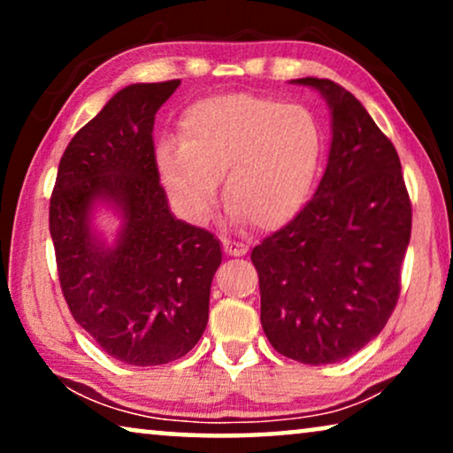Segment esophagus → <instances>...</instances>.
<instances>
[{"label": "esophagus", "mask_w": 453, "mask_h": 453, "mask_svg": "<svg viewBox=\"0 0 453 453\" xmlns=\"http://www.w3.org/2000/svg\"><path fill=\"white\" fill-rule=\"evenodd\" d=\"M222 250H225L226 256L241 257L247 253V245L237 243V241H231V239H222Z\"/></svg>", "instance_id": "34e87169"}]
</instances>
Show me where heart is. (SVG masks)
<instances>
[{"mask_svg": "<svg viewBox=\"0 0 453 453\" xmlns=\"http://www.w3.org/2000/svg\"><path fill=\"white\" fill-rule=\"evenodd\" d=\"M324 158L311 109L256 95L202 98L183 111L179 140H163L157 166L179 214L202 225L219 179L234 220L262 231L288 225L305 206Z\"/></svg>", "mask_w": 453, "mask_h": 453, "instance_id": "1", "label": "heart"}]
</instances>
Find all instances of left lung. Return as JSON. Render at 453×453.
Returning a JSON list of instances; mask_svg holds the SVG:
<instances>
[{"mask_svg":"<svg viewBox=\"0 0 453 453\" xmlns=\"http://www.w3.org/2000/svg\"><path fill=\"white\" fill-rule=\"evenodd\" d=\"M332 115L327 166L307 206L253 247L262 327L305 365L349 358L388 324L400 295L412 206L398 152L367 109L332 80L299 78Z\"/></svg>","mask_w":453,"mask_h":453,"instance_id":"1","label":"left lung"}]
</instances>
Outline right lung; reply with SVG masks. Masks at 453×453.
<instances>
[{"mask_svg":"<svg viewBox=\"0 0 453 453\" xmlns=\"http://www.w3.org/2000/svg\"><path fill=\"white\" fill-rule=\"evenodd\" d=\"M181 80L129 84L67 144L49 206L61 290L73 319L117 361H177L208 324L220 241L169 210L154 157V115ZM122 219L113 244L96 205Z\"/></svg>","mask_w":453,"mask_h":453,"instance_id":"1","label":"right lung"}]
</instances>
